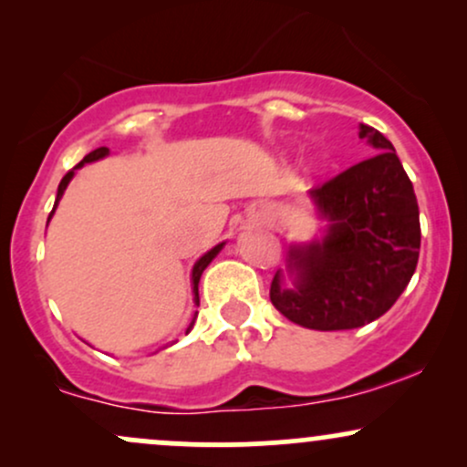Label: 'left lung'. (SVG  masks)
<instances>
[{"label": "left lung", "instance_id": "obj_1", "mask_svg": "<svg viewBox=\"0 0 467 467\" xmlns=\"http://www.w3.org/2000/svg\"><path fill=\"white\" fill-rule=\"evenodd\" d=\"M375 149L364 162L309 191L323 237L289 244L270 301L292 323L316 331L356 329L387 314L420 259L421 228L412 182L393 144L360 125Z\"/></svg>", "mask_w": 467, "mask_h": 467}]
</instances>
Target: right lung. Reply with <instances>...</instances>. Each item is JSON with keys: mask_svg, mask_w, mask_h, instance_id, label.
<instances>
[{"mask_svg": "<svg viewBox=\"0 0 467 467\" xmlns=\"http://www.w3.org/2000/svg\"><path fill=\"white\" fill-rule=\"evenodd\" d=\"M107 155H109V149L107 147H99V149H94L92 153H88L85 155L83 160H80V162L74 166L72 171H67L66 175H63V180H61V184H58V191H57V202H55V208H52V213H50V217H47V222H50L52 219V215H55V211H57V206H58V202H61V197H63V192H66V189H67V184L69 182H72V178H74V173H77L78 169H83L85 164H89V162H96V160H103V158H107ZM223 245H226V241H222V244H217L215 248H211L206 252V254H202L200 259L195 261V265H192V272H191V285H192V301H195V305H200V278H202V272L206 270L208 267V264H211L213 259H215V256L219 254V252H222V248ZM195 318H197V312H195V316H192V320H191V325H189V329L192 325H195Z\"/></svg>", "mask_w": 467, "mask_h": 467, "instance_id": "right-lung-1", "label": "right lung"}]
</instances>
